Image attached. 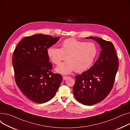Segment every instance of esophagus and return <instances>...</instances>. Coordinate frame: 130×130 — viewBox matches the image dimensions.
I'll use <instances>...</instances> for the list:
<instances>
[{
  "mask_svg": "<svg viewBox=\"0 0 130 130\" xmlns=\"http://www.w3.org/2000/svg\"><path fill=\"white\" fill-rule=\"evenodd\" d=\"M67 78H68V77H67V76H63V80H66Z\"/></svg>",
  "mask_w": 130,
  "mask_h": 130,
  "instance_id": "esophagus-1",
  "label": "esophagus"
}]
</instances>
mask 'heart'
Returning a JSON list of instances; mask_svg holds the SVG:
<instances>
[{"mask_svg":"<svg viewBox=\"0 0 130 130\" xmlns=\"http://www.w3.org/2000/svg\"><path fill=\"white\" fill-rule=\"evenodd\" d=\"M48 55L52 61L59 66L56 71L62 74H68L75 70L77 72L86 71L92 64L97 55L98 49L92 42H86L74 38H68L61 44V48L50 47Z\"/></svg>","mask_w":130,"mask_h":130,"instance_id":"obj_1","label":"heart"}]
</instances>
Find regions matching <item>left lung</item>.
I'll list each match as a JSON object with an SVG mask.
<instances>
[{
    "mask_svg": "<svg viewBox=\"0 0 130 130\" xmlns=\"http://www.w3.org/2000/svg\"><path fill=\"white\" fill-rule=\"evenodd\" d=\"M86 38L96 41L102 50L90 69L75 76L73 93L80 103L92 105L103 100L111 92L118 70L119 61L111 42L92 36Z\"/></svg>",
    "mask_w": 130,
    "mask_h": 130,
    "instance_id": "8db88e82",
    "label": "left lung"
}]
</instances>
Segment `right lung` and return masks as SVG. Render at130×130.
<instances>
[{
  "label": "right lung",
  "mask_w": 130,
  "mask_h": 130,
  "mask_svg": "<svg viewBox=\"0 0 130 130\" xmlns=\"http://www.w3.org/2000/svg\"><path fill=\"white\" fill-rule=\"evenodd\" d=\"M59 38L43 34L26 37L14 50L15 81L21 92L36 103L50 100L62 81L61 75L51 71L52 65L47 53Z\"/></svg>",
  "instance_id": "1"
}]
</instances>
